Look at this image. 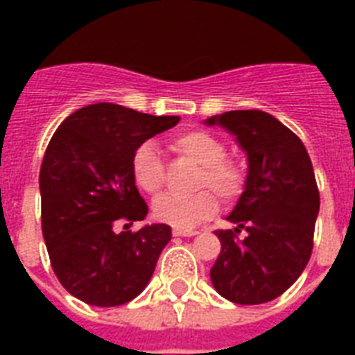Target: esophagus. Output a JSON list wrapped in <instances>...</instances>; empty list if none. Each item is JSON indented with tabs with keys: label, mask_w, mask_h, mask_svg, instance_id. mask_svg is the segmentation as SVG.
<instances>
[{
	"label": "esophagus",
	"mask_w": 355,
	"mask_h": 355,
	"mask_svg": "<svg viewBox=\"0 0 355 355\" xmlns=\"http://www.w3.org/2000/svg\"><path fill=\"white\" fill-rule=\"evenodd\" d=\"M173 236L175 237H193L197 236L195 230H186V228H173Z\"/></svg>",
	"instance_id": "34e87169"
}]
</instances>
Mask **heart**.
Returning a JSON list of instances; mask_svg holds the SVG:
<instances>
[{
    "instance_id": "obj_1",
    "label": "heart",
    "mask_w": 355,
    "mask_h": 355,
    "mask_svg": "<svg viewBox=\"0 0 355 355\" xmlns=\"http://www.w3.org/2000/svg\"><path fill=\"white\" fill-rule=\"evenodd\" d=\"M171 147L184 158L199 164L195 188H211L223 200L237 199L245 188V173L237 162L225 158L227 149L219 138L205 130H188L171 139ZM132 178L141 191L160 193L164 186V162L153 141H144L132 155ZM217 200L211 191L199 189L191 195H164L153 205L158 221L175 228H193L214 216Z\"/></svg>"
}]
</instances>
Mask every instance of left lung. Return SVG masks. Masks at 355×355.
Instances as JSON below:
<instances>
[{
	"mask_svg": "<svg viewBox=\"0 0 355 355\" xmlns=\"http://www.w3.org/2000/svg\"><path fill=\"white\" fill-rule=\"evenodd\" d=\"M247 155V180L232 214L234 230H217L221 252L210 269L216 291L234 304H265L302 275L313 250L319 189L297 134L261 110L211 116ZM245 232L241 238L236 234Z\"/></svg>",
	"mask_w": 355,
	"mask_h": 355,
	"instance_id": "left-lung-1",
	"label": "left lung"
}]
</instances>
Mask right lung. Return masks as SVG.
I'll return each mask as SVG.
<instances>
[{
  "instance_id": "1",
  "label": "right lung",
  "mask_w": 355,
  "mask_h": 355,
  "mask_svg": "<svg viewBox=\"0 0 355 355\" xmlns=\"http://www.w3.org/2000/svg\"><path fill=\"white\" fill-rule=\"evenodd\" d=\"M178 116H150L114 103H96L64 119L40 167L42 234L64 289L83 302L112 308L149 284L171 227L136 232L119 220L144 221L147 205L132 178L138 145L175 127Z\"/></svg>"
}]
</instances>
